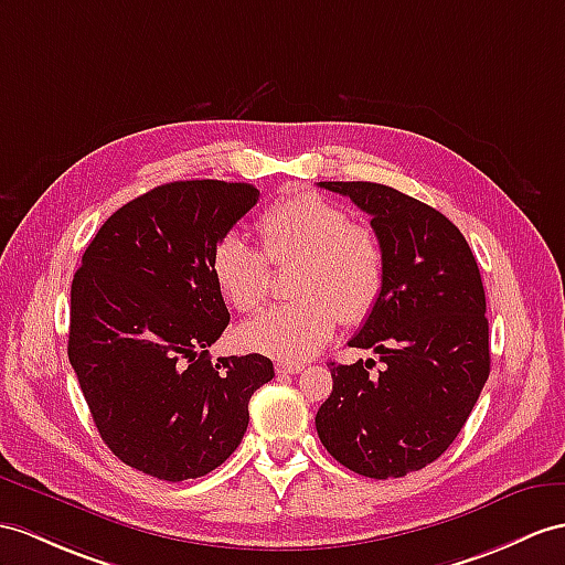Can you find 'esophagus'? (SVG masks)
<instances>
[{
  "label": "esophagus",
  "instance_id": "34e87169",
  "mask_svg": "<svg viewBox=\"0 0 565 565\" xmlns=\"http://www.w3.org/2000/svg\"><path fill=\"white\" fill-rule=\"evenodd\" d=\"M275 371H278L280 376H290V374H299V371H305V364H301V362H278V364H275Z\"/></svg>",
  "mask_w": 565,
  "mask_h": 565
}]
</instances>
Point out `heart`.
Returning <instances> with one entry per match:
<instances>
[{"instance_id": "obj_1", "label": "heart", "mask_w": 565, "mask_h": 565, "mask_svg": "<svg viewBox=\"0 0 565 565\" xmlns=\"http://www.w3.org/2000/svg\"><path fill=\"white\" fill-rule=\"evenodd\" d=\"M260 252L239 235L217 242L211 270L239 311H256L270 290V266L297 264L290 305L266 309L239 328L242 345L280 360H307L333 335L338 319L360 323L379 301L386 256L379 237L350 223L338 203L301 191L258 217Z\"/></svg>"}]
</instances>
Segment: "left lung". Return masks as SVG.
Instances as JSON below:
<instances>
[{
	"label": "left lung",
	"instance_id": "8db88e82",
	"mask_svg": "<svg viewBox=\"0 0 565 565\" xmlns=\"http://www.w3.org/2000/svg\"><path fill=\"white\" fill-rule=\"evenodd\" d=\"M371 215L386 256L379 301L350 348L374 360L330 362L316 412L321 444L348 470L405 477L444 456L489 379L487 297L462 232L431 205L374 182H319Z\"/></svg>",
	"mask_w": 565,
	"mask_h": 565
}]
</instances>
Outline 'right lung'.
<instances>
[{"label": "right lung", "mask_w": 565, "mask_h": 565, "mask_svg": "<svg viewBox=\"0 0 565 565\" xmlns=\"http://www.w3.org/2000/svg\"><path fill=\"white\" fill-rule=\"evenodd\" d=\"M258 201L244 182L191 179L146 191L105 220L72 282L68 362L107 448L164 481L223 465L275 371L264 354L217 356L230 311L211 258Z\"/></svg>", "instance_id": "1"}]
</instances>
